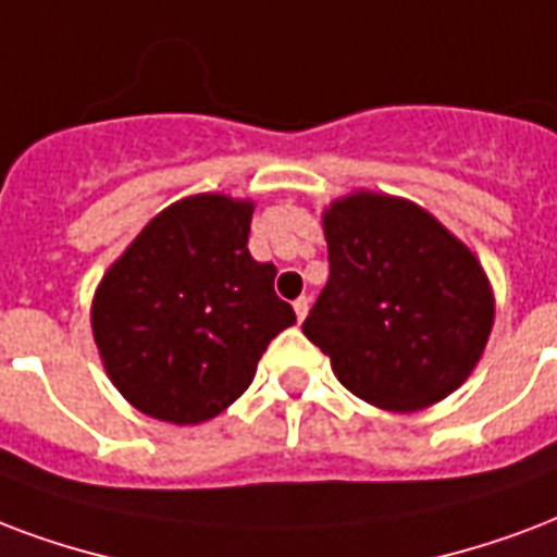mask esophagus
<instances>
[{
  "label": "esophagus",
  "mask_w": 557,
  "mask_h": 557,
  "mask_svg": "<svg viewBox=\"0 0 557 557\" xmlns=\"http://www.w3.org/2000/svg\"><path fill=\"white\" fill-rule=\"evenodd\" d=\"M307 312H309V297H297L295 300L297 321H304V318H307Z\"/></svg>",
  "instance_id": "esophagus-1"
}]
</instances>
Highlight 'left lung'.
Masks as SVG:
<instances>
[{
	"label": "left lung",
	"instance_id": "obj_1",
	"mask_svg": "<svg viewBox=\"0 0 557 557\" xmlns=\"http://www.w3.org/2000/svg\"><path fill=\"white\" fill-rule=\"evenodd\" d=\"M330 280L304 321L338 382L371 406L418 411L476 368L494 326L485 271L406 198L354 193L324 212Z\"/></svg>",
	"mask_w": 557,
	"mask_h": 557
}]
</instances>
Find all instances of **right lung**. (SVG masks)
I'll list each match as a JSON object with an SVG mask.
<instances>
[{"label":"right lung","instance_id":"1","mask_svg":"<svg viewBox=\"0 0 557 557\" xmlns=\"http://www.w3.org/2000/svg\"><path fill=\"white\" fill-rule=\"evenodd\" d=\"M253 203L193 195L165 207L101 277L92 335L104 371L134 409L203 423L245 394L295 309L277 269L248 250Z\"/></svg>","mask_w":557,"mask_h":557}]
</instances>
